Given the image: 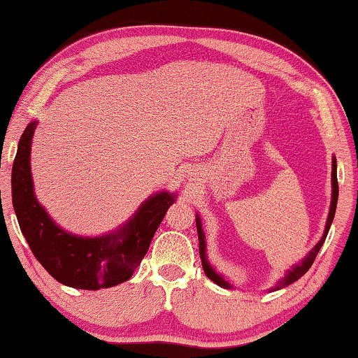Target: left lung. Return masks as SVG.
Listing matches in <instances>:
<instances>
[{
    "label": "left lung",
    "mask_w": 358,
    "mask_h": 358,
    "mask_svg": "<svg viewBox=\"0 0 358 358\" xmlns=\"http://www.w3.org/2000/svg\"><path fill=\"white\" fill-rule=\"evenodd\" d=\"M331 181H333V192H331V207H330V215H328V220H327V226H325V232H323L322 239L319 241V243L312 248V250L309 252L308 257H306L301 264H296L292 271L287 272V275L283 277V279L277 283V287L274 288V290H280V288L283 287H288L290 283L296 282L299 277H303L306 272L309 271V268L312 266V263L315 261V257L317 253H319V250L323 245V242H325L327 239V234L328 231H330V226L333 223V218H334V212H336V203H338V175H336V159H333V172H331ZM196 226H197V236H199V253H201V259H202V268H203V272H206V275L208 277L210 280H213L217 285L220 287H224V288H231L232 285L229 282H226L223 277L218 275L217 272L213 271L212 266L208 264V261L206 258V236H203V229H202V223H201V218L196 217Z\"/></svg>",
    "instance_id": "obj_1"
}]
</instances>
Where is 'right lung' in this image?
Segmentation results:
<instances>
[{"label": "right lung", "instance_id": "1", "mask_svg": "<svg viewBox=\"0 0 358 358\" xmlns=\"http://www.w3.org/2000/svg\"><path fill=\"white\" fill-rule=\"evenodd\" d=\"M36 122L28 124L13 166V203L22 234L35 258L57 282L81 290H100L132 277L175 196L150 197L115 234L78 237L60 229L36 202L30 173V148Z\"/></svg>", "mask_w": 358, "mask_h": 358}]
</instances>
